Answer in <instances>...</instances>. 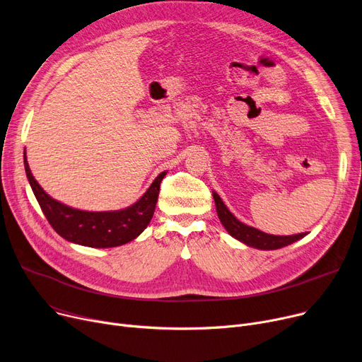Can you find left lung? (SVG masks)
Segmentation results:
<instances>
[{"instance_id": "obj_1", "label": "left lung", "mask_w": 362, "mask_h": 362, "mask_svg": "<svg viewBox=\"0 0 362 362\" xmlns=\"http://www.w3.org/2000/svg\"><path fill=\"white\" fill-rule=\"evenodd\" d=\"M212 197L215 201L216 214H218V218L223 223V226L226 227V230L234 238L240 240V242H243L245 245H247L250 247L260 249V250H275V249H281V247L291 245L305 235V233L294 234V235H274V234L263 233L255 227L246 226L242 221H238L235 216L228 211V208L224 205V202L221 201L218 194L212 192Z\"/></svg>"}]
</instances>
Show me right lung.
<instances>
[{"label": "right lung", "mask_w": 362, "mask_h": 362, "mask_svg": "<svg viewBox=\"0 0 362 362\" xmlns=\"http://www.w3.org/2000/svg\"><path fill=\"white\" fill-rule=\"evenodd\" d=\"M24 168L33 194L52 228L71 243L98 249L122 246L146 230L156 209L160 183L165 176V172L160 173L144 197L129 208L90 212L66 206L47 195L35 180L26 160V153H24Z\"/></svg>", "instance_id": "1"}]
</instances>
